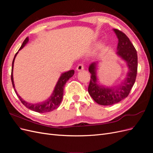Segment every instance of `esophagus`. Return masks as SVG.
Returning a JSON list of instances; mask_svg holds the SVG:
<instances>
[{"label":"esophagus","instance_id":"esophagus-1","mask_svg":"<svg viewBox=\"0 0 153 153\" xmlns=\"http://www.w3.org/2000/svg\"><path fill=\"white\" fill-rule=\"evenodd\" d=\"M84 69V65H83L82 64H78V65L77 67H76V70H77L78 71H82V70H83V69Z\"/></svg>","mask_w":153,"mask_h":153}]
</instances>
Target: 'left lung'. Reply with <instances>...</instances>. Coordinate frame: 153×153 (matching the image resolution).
<instances>
[{
	"instance_id": "1",
	"label": "left lung",
	"mask_w": 153,
	"mask_h": 153,
	"mask_svg": "<svg viewBox=\"0 0 153 153\" xmlns=\"http://www.w3.org/2000/svg\"><path fill=\"white\" fill-rule=\"evenodd\" d=\"M118 38L116 54L126 62L128 72L125 79L114 87L101 85L97 77V63L92 62L89 67L91 74L88 92L97 103L101 105H112L126 98L129 94L136 80L138 57L136 49L127 36L117 29H114Z\"/></svg>"
}]
</instances>
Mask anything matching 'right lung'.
<instances>
[{"instance_id":"right-lung-1","label":"right lung","mask_w":153,"mask_h":153,"mask_svg":"<svg viewBox=\"0 0 153 153\" xmlns=\"http://www.w3.org/2000/svg\"><path fill=\"white\" fill-rule=\"evenodd\" d=\"M29 41V38L27 37L26 39L24 40V42H23L21 47L20 48L19 50H22L23 48L25 47V45L28 43ZM18 52H16L15 54V57H14L13 61L12 62V69H11V82L13 87L15 89V91L17 96L19 98L21 102L23 103V105H25L27 108H28L32 110L35 111V112H39V113H46L51 112L55 109H56L59 107V105L61 104L62 98H63V94H64V87L65 85L66 82L73 76V75L75 73V71L74 70H69L68 71H66L65 73H63L61 74V76L59 77V80L57 82L56 85L54 88V90L52 92V95L50 96V98L45 100L43 102H40L38 103H30L29 102H27L25 100H23L21 97L18 95V92H16L15 87V84H14L13 81V66H14V62H15V59L18 54Z\"/></svg>"}]
</instances>
